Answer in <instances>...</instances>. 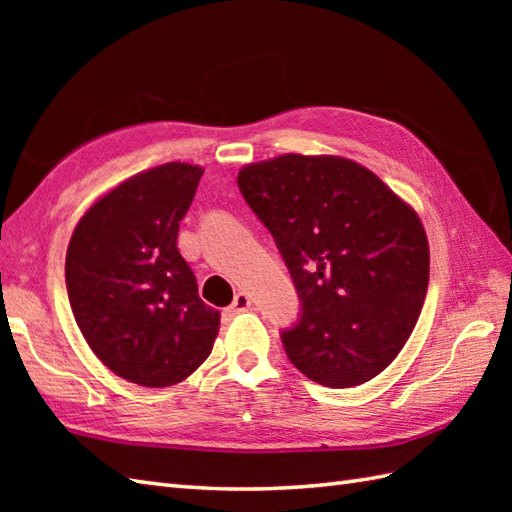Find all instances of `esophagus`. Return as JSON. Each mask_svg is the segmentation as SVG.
Masks as SVG:
<instances>
[{
  "instance_id": "esophagus-1",
  "label": "esophagus",
  "mask_w": 512,
  "mask_h": 512,
  "mask_svg": "<svg viewBox=\"0 0 512 512\" xmlns=\"http://www.w3.org/2000/svg\"><path fill=\"white\" fill-rule=\"evenodd\" d=\"M250 306H253V303H250V297L246 295V292H237L231 306L226 308V312H228V314H239V312L250 310Z\"/></svg>"
}]
</instances>
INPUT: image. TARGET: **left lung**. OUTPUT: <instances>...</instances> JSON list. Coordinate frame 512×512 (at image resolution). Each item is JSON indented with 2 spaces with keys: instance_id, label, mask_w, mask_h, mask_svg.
<instances>
[{
  "instance_id": "1",
  "label": "left lung",
  "mask_w": 512,
  "mask_h": 512,
  "mask_svg": "<svg viewBox=\"0 0 512 512\" xmlns=\"http://www.w3.org/2000/svg\"><path fill=\"white\" fill-rule=\"evenodd\" d=\"M237 187L297 288L299 319L281 330L290 363L325 387L378 376L427 297L429 244L416 211L339 156L255 162L239 171Z\"/></svg>"
}]
</instances>
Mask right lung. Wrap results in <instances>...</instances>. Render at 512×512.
Returning a JSON list of instances; mask_svg holds the SVG:
<instances>
[{"label":"right lung","mask_w":512,"mask_h":512,"mask_svg":"<svg viewBox=\"0 0 512 512\" xmlns=\"http://www.w3.org/2000/svg\"><path fill=\"white\" fill-rule=\"evenodd\" d=\"M202 169L169 162L118 184L76 224L65 286L92 352L129 383L169 387L213 350L220 312L178 250Z\"/></svg>","instance_id":"1"}]
</instances>
